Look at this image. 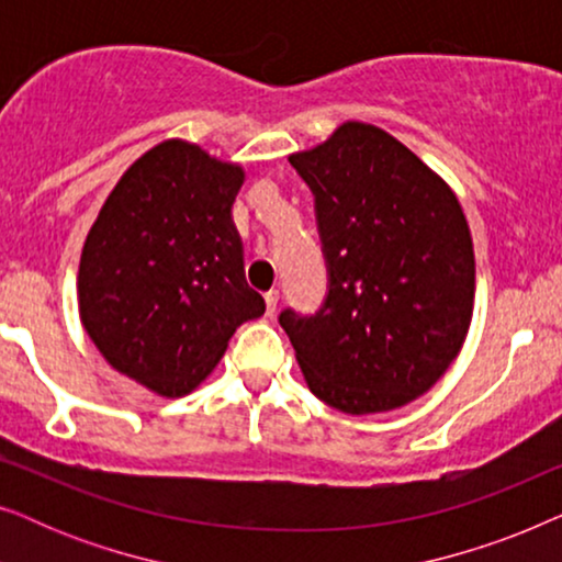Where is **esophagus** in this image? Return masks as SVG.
Listing matches in <instances>:
<instances>
[{"label":"esophagus","mask_w":562,"mask_h":562,"mask_svg":"<svg viewBox=\"0 0 562 562\" xmlns=\"http://www.w3.org/2000/svg\"><path fill=\"white\" fill-rule=\"evenodd\" d=\"M276 306H279V291H276V289L266 291V312H268V317H273Z\"/></svg>","instance_id":"esophagus-1"}]
</instances>
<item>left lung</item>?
<instances>
[{"mask_svg": "<svg viewBox=\"0 0 562 562\" xmlns=\"http://www.w3.org/2000/svg\"><path fill=\"white\" fill-rule=\"evenodd\" d=\"M314 194L327 299L281 312L304 381L345 414L414 402L442 379L473 317L475 258L463 206L386 130L342 122L291 153Z\"/></svg>", "mask_w": 562, "mask_h": 562, "instance_id": "left-lung-1", "label": "left lung"}]
</instances>
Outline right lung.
I'll use <instances>...</instances> for the list:
<instances>
[{
	"instance_id": "right-lung-1",
	"label": "right lung",
	"mask_w": 562,
	"mask_h": 562,
	"mask_svg": "<svg viewBox=\"0 0 562 562\" xmlns=\"http://www.w3.org/2000/svg\"><path fill=\"white\" fill-rule=\"evenodd\" d=\"M243 181L237 164L164 140L122 173L83 243L81 325L114 371L158 396L194 391L266 312L233 222Z\"/></svg>"
}]
</instances>
